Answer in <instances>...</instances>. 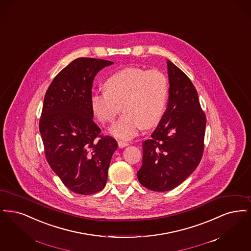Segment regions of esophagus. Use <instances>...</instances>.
I'll return each mask as SVG.
<instances>
[{
  "instance_id": "esophagus-1",
  "label": "esophagus",
  "mask_w": 251,
  "mask_h": 251,
  "mask_svg": "<svg viewBox=\"0 0 251 251\" xmlns=\"http://www.w3.org/2000/svg\"><path fill=\"white\" fill-rule=\"evenodd\" d=\"M127 145H128V142L118 141V146H119L120 148H124V147H126V146H127Z\"/></svg>"
}]
</instances>
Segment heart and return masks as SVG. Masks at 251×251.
<instances>
[{"label": "heart", "instance_id": "obj_1", "mask_svg": "<svg viewBox=\"0 0 251 251\" xmlns=\"http://www.w3.org/2000/svg\"><path fill=\"white\" fill-rule=\"evenodd\" d=\"M106 91H95L91 109L103 124L112 123L123 108L125 113L111 127L113 136L130 140L144 127L157 125L166 109L169 95L167 77L159 70L127 67L109 76Z\"/></svg>", "mask_w": 251, "mask_h": 251}]
</instances>
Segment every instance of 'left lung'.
I'll use <instances>...</instances> for the list:
<instances>
[{"mask_svg": "<svg viewBox=\"0 0 251 251\" xmlns=\"http://www.w3.org/2000/svg\"><path fill=\"white\" fill-rule=\"evenodd\" d=\"M169 102L150 140L142 143L137 175L146 188L164 192L182 184L196 170L204 148L206 117L196 88L185 73L167 61Z\"/></svg>", "mask_w": 251, "mask_h": 251, "instance_id": "obj_1", "label": "left lung"}]
</instances>
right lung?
<instances>
[{"label": "right lung", "instance_id": "obj_1", "mask_svg": "<svg viewBox=\"0 0 251 251\" xmlns=\"http://www.w3.org/2000/svg\"><path fill=\"white\" fill-rule=\"evenodd\" d=\"M77 58L55 76L44 98L39 131L48 163L68 189L89 195L103 189L118 144L100 134L90 98L98 72L112 65Z\"/></svg>", "mask_w": 251, "mask_h": 251}]
</instances>
